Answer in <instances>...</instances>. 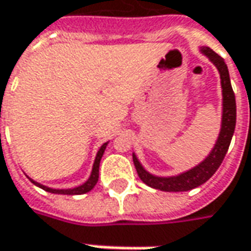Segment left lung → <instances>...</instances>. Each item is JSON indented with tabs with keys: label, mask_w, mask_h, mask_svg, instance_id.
<instances>
[{
	"label": "left lung",
	"mask_w": 251,
	"mask_h": 251,
	"mask_svg": "<svg viewBox=\"0 0 251 251\" xmlns=\"http://www.w3.org/2000/svg\"><path fill=\"white\" fill-rule=\"evenodd\" d=\"M201 51L216 65L220 72V75H221L224 109L223 126H221L220 137H218L214 149L208 154L206 160L201 161L199 166H196L195 169L189 170L181 176H170V178H160V176L149 174L139 164L135 154H132V160H134V166L137 169L138 176L141 178V181L144 184L151 188H154V189H160L164 192H185V191H191L193 188H198L201 184H204L206 181H208L214 176V173L221 166L224 157L228 152V148L231 145L232 135H233L235 126H236V102H235V94H233L231 80H229L228 67H226V63L224 62V59L213 50L203 48Z\"/></svg>",
	"instance_id": "1"
}]
</instances>
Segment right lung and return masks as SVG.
I'll return each instance as SVG.
<instances>
[{"label": "right lung", "instance_id": "obj_1", "mask_svg": "<svg viewBox=\"0 0 251 251\" xmlns=\"http://www.w3.org/2000/svg\"><path fill=\"white\" fill-rule=\"evenodd\" d=\"M106 145H107V142L100 146V149L98 151V154H97V159H95V163H94V169H92V173H91L90 179H88L85 184H82L81 186H77V188H73V189H51V188H47V186H44V185L35 182V181H33V179H31V182L37 185V186H40V188L44 189V191H47V192L59 193V195H82V193L90 192L91 189H92V188L97 185V182H98L99 163H100V159H102V156H103Z\"/></svg>", "mask_w": 251, "mask_h": 251}]
</instances>
